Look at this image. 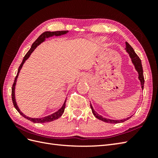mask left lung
I'll use <instances>...</instances> for the list:
<instances>
[{"label": "left lung", "instance_id": "left-lung-1", "mask_svg": "<svg viewBox=\"0 0 158 158\" xmlns=\"http://www.w3.org/2000/svg\"><path fill=\"white\" fill-rule=\"evenodd\" d=\"M126 52L129 53L130 57L132 59V62L134 64V65L135 66V69L137 70V72L139 73V79L140 81V85H141V88L143 89L144 88V83H145V79H144V76H143V66H142V63H141V60L139 58V57L137 56L136 53H135V50L133 49V48L131 47V45L129 44L127 42H126ZM90 106H91V109L92 110V113L94 116L96 117L97 119H98L102 121V122H105L106 123H122L125 122V121L129 119L131 117H127L126 119H121V120H113V119H109L107 118H104L101 115H100L99 114L97 113L94 110L93 107L90 103Z\"/></svg>", "mask_w": 158, "mask_h": 158}]
</instances>
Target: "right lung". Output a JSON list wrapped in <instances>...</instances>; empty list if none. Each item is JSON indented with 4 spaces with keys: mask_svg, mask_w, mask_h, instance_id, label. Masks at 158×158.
<instances>
[{
    "mask_svg": "<svg viewBox=\"0 0 158 158\" xmlns=\"http://www.w3.org/2000/svg\"><path fill=\"white\" fill-rule=\"evenodd\" d=\"M68 32L67 31H55V32H49V31H47L43 32V34H41L40 35L38 39L36 40V41L33 43V44L32 45L31 48L30 49L29 51L27 52V53L25 55L24 58L23 59V61L21 63V64H20L18 70V73H17V75L15 78L14 80V83H13V86H12V89H11V96H12V101L13 103V105H14L15 108L16 109V110H18V111L19 113V114L21 115H22L23 117H25L27 119L31 121V122H34V123H45V122H52L53 120H56L57 119H58L60 117H61V115L63 114L64 111V109H65V106H66V100L64 101V103L63 104L62 106L61 107V109H60L58 111L52 114V115H48V116H46L44 117H42V118H31V117H26L24 114H23L21 111H20V110L19 109L18 105H17V103L15 102V84H16V81H17V79H18V77L19 75V73L20 71V70H21L23 64V63L25 62V61L26 60H27L30 56H31V53H32V52L34 51L35 49V48L37 47L39 45L41 44L42 42H43L45 41V38H48L49 36H60L62 35H64L66 33Z\"/></svg>",
    "mask_w": 158,
    "mask_h": 158,
    "instance_id": "obj_1",
    "label": "right lung"
}]
</instances>
